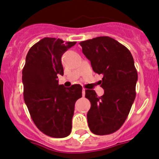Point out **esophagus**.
Listing matches in <instances>:
<instances>
[{"instance_id": "esophagus-1", "label": "esophagus", "mask_w": 159, "mask_h": 159, "mask_svg": "<svg viewBox=\"0 0 159 159\" xmlns=\"http://www.w3.org/2000/svg\"><path fill=\"white\" fill-rule=\"evenodd\" d=\"M82 94H83V97H84L85 95V89H83V91H82Z\"/></svg>"}]
</instances>
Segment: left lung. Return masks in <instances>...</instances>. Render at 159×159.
Listing matches in <instances>:
<instances>
[{"label":"left lung","mask_w":159,"mask_h":159,"mask_svg":"<svg viewBox=\"0 0 159 159\" xmlns=\"http://www.w3.org/2000/svg\"><path fill=\"white\" fill-rule=\"evenodd\" d=\"M80 44L93 70L103 75L102 96L98 97L94 90H85V98L91 102L87 114L89 129L95 135L111 134L124 124L135 98L138 73L133 57L126 47L109 36Z\"/></svg>","instance_id":"1"}]
</instances>
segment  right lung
Returning a JSON list of instances; mask_svg holds the SVG:
<instances>
[{"instance_id": "right-lung-1", "label": "right lung", "mask_w": 159, "mask_h": 159, "mask_svg": "<svg viewBox=\"0 0 159 159\" xmlns=\"http://www.w3.org/2000/svg\"><path fill=\"white\" fill-rule=\"evenodd\" d=\"M76 42L44 38L31 47L22 70L24 99L37 128L53 138L70 135L74 105L83 88L59 85L57 74H64L61 56Z\"/></svg>"}]
</instances>
